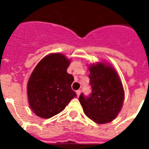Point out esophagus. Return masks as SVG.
<instances>
[{
	"label": "esophagus",
	"mask_w": 149,
	"mask_h": 149,
	"mask_svg": "<svg viewBox=\"0 0 149 149\" xmlns=\"http://www.w3.org/2000/svg\"><path fill=\"white\" fill-rule=\"evenodd\" d=\"M76 94H77V97H79V96H80V95H81V90H77V91H76Z\"/></svg>",
	"instance_id": "esophagus-1"
}]
</instances>
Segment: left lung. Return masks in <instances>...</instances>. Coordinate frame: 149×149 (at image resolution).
Segmentation results:
<instances>
[{"instance_id":"left-lung-1","label":"left lung","mask_w":149,"mask_h":149,"mask_svg":"<svg viewBox=\"0 0 149 149\" xmlns=\"http://www.w3.org/2000/svg\"><path fill=\"white\" fill-rule=\"evenodd\" d=\"M92 93L79 97L84 113L97 124H105L115 119L121 111L125 91L119 74L113 67L103 62L89 66Z\"/></svg>"}]
</instances>
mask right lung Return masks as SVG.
Instances as JSON below:
<instances>
[{"mask_svg":"<svg viewBox=\"0 0 149 149\" xmlns=\"http://www.w3.org/2000/svg\"><path fill=\"white\" fill-rule=\"evenodd\" d=\"M70 63L64 54L53 53L36 65L27 82V93L30 109L37 116L53 117L77 96L71 87L73 76L67 72Z\"/></svg>","mask_w":149,"mask_h":149,"instance_id":"add662e5","label":"right lung"}]
</instances>
